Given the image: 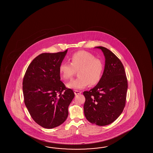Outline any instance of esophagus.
<instances>
[{
	"mask_svg": "<svg viewBox=\"0 0 153 153\" xmlns=\"http://www.w3.org/2000/svg\"><path fill=\"white\" fill-rule=\"evenodd\" d=\"M81 93V91H76V90H75V91H74V94H75V95H77V94H80Z\"/></svg>",
	"mask_w": 153,
	"mask_h": 153,
	"instance_id": "1",
	"label": "esophagus"
}]
</instances>
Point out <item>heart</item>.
I'll return each mask as SVG.
<instances>
[{
  "mask_svg": "<svg viewBox=\"0 0 153 153\" xmlns=\"http://www.w3.org/2000/svg\"><path fill=\"white\" fill-rule=\"evenodd\" d=\"M70 63L62 62L59 66V73L65 80L72 79L78 72L79 76L67 84V87L74 90H81L88 85L97 84L101 79L103 70V63L95 58L91 53L80 51L70 57Z\"/></svg>",
  "mask_w": 153,
  "mask_h": 153,
  "instance_id": "1",
  "label": "heart"
}]
</instances>
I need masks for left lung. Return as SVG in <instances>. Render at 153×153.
<instances>
[{
    "label": "left lung",
    "instance_id": "8db88e82",
    "mask_svg": "<svg viewBox=\"0 0 153 153\" xmlns=\"http://www.w3.org/2000/svg\"><path fill=\"white\" fill-rule=\"evenodd\" d=\"M105 57L104 72L97 84L84 91V114L92 124L105 126L114 122L122 113L126 104L127 80L124 65L109 50L96 47Z\"/></svg>",
    "mask_w": 153,
    "mask_h": 153
}]
</instances>
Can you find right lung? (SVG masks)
<instances>
[{
  "instance_id": "obj_1",
  "label": "right lung",
  "mask_w": 153,
  "mask_h": 153,
  "mask_svg": "<svg viewBox=\"0 0 153 153\" xmlns=\"http://www.w3.org/2000/svg\"><path fill=\"white\" fill-rule=\"evenodd\" d=\"M67 51L38 56L23 78L25 104L33 119L44 128H55L65 121L75 96L61 81L59 73V66Z\"/></svg>"
}]
</instances>
